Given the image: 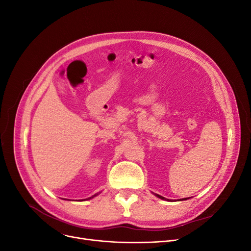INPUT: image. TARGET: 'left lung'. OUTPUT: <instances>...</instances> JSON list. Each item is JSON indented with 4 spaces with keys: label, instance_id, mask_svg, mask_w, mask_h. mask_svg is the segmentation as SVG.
Masks as SVG:
<instances>
[{
    "label": "left lung",
    "instance_id": "left-lung-1",
    "mask_svg": "<svg viewBox=\"0 0 251 251\" xmlns=\"http://www.w3.org/2000/svg\"><path fill=\"white\" fill-rule=\"evenodd\" d=\"M156 197H159V199H161V200H164V201H170V200H167V199H165V197H163L162 195H159V194H156V193H153ZM186 200H189V197H186V199H182L181 201H186Z\"/></svg>",
    "mask_w": 251,
    "mask_h": 251
}]
</instances>
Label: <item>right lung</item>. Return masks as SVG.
Masks as SVG:
<instances>
[{"label": "right lung", "instance_id": "right-lung-1", "mask_svg": "<svg viewBox=\"0 0 251 251\" xmlns=\"http://www.w3.org/2000/svg\"><path fill=\"white\" fill-rule=\"evenodd\" d=\"M99 193H100V192H99ZM99 193H96V194H95V195H92V196H90V197H88V199H86V200H81V201H88V200H91V199H94V197H95V196H97V195H99Z\"/></svg>", "mask_w": 251, "mask_h": 251}]
</instances>
